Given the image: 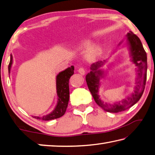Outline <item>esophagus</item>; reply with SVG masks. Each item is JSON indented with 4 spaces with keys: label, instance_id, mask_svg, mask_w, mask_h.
Segmentation results:
<instances>
[{
    "label": "esophagus",
    "instance_id": "esophagus-1",
    "mask_svg": "<svg viewBox=\"0 0 155 155\" xmlns=\"http://www.w3.org/2000/svg\"><path fill=\"white\" fill-rule=\"evenodd\" d=\"M78 72H79L81 75H84L86 71H85V69H84V68H80L79 69H78Z\"/></svg>",
    "mask_w": 155,
    "mask_h": 155
}]
</instances>
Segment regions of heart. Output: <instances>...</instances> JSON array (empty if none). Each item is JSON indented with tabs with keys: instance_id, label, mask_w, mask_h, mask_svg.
Here are the masks:
<instances>
[{
	"instance_id": "b5f03b06",
	"label": "heart",
	"mask_w": 155,
	"mask_h": 155,
	"mask_svg": "<svg viewBox=\"0 0 155 155\" xmlns=\"http://www.w3.org/2000/svg\"><path fill=\"white\" fill-rule=\"evenodd\" d=\"M92 43L91 41H86L83 43H81L78 49L79 50H84V49H88L91 48ZM102 51V48L100 45H95L89 49L86 54V58L88 61H94L96 58L99 57L101 55Z\"/></svg>"
}]
</instances>
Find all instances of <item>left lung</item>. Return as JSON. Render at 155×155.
Instances as JSON below:
<instances>
[{"label": "left lung", "mask_w": 155, "mask_h": 155, "mask_svg": "<svg viewBox=\"0 0 155 155\" xmlns=\"http://www.w3.org/2000/svg\"><path fill=\"white\" fill-rule=\"evenodd\" d=\"M127 45L129 51L131 61L135 65V71L136 73L135 81V86L133 93L118 102L114 104H107L100 98L99 88L101 86L100 80L104 79L105 71L101 69L102 67L107 62V60L104 61H98L91 64V71L86 76L89 91L92 94L96 104L103 110L111 113H118L126 110L131 107L139 101L143 93L147 75V55L143 48L140 39L136 35L129 31L126 35ZM123 42H120L118 45Z\"/></svg>", "instance_id": "8db88e82"}]
</instances>
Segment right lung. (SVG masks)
<instances>
[{
    "instance_id": "obj_1",
    "label": "right lung",
    "mask_w": 155,
    "mask_h": 155,
    "mask_svg": "<svg viewBox=\"0 0 155 155\" xmlns=\"http://www.w3.org/2000/svg\"><path fill=\"white\" fill-rule=\"evenodd\" d=\"M13 64V56L11 54L10 62L8 70L10 74ZM74 73V67L71 66L64 71L60 72L56 77V86L57 94V103L52 112L43 116H32L33 118L42 120H50L58 118L64 114L69 100V80Z\"/></svg>"
}]
</instances>
